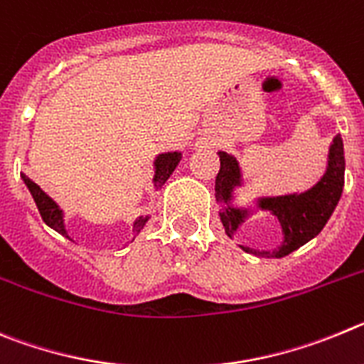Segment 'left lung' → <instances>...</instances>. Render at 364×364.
<instances>
[{"label": "left lung", "mask_w": 364, "mask_h": 364, "mask_svg": "<svg viewBox=\"0 0 364 364\" xmlns=\"http://www.w3.org/2000/svg\"><path fill=\"white\" fill-rule=\"evenodd\" d=\"M219 161H221V166L215 176V199L219 203H227L221 212V221L225 232L232 237V234L237 230L239 223L245 218V210H237L228 205L232 199V188L239 185L241 176H239L237 161L227 152H219ZM343 185H345V152H343L341 136L337 134L330 146L326 174L312 190L301 196H283V198L259 201L261 208L270 210L279 219L281 228L284 232L283 245L274 252H257L247 247L241 248L261 257H283L297 250L323 230L337 201L341 198Z\"/></svg>", "instance_id": "left-lung-1"}]
</instances>
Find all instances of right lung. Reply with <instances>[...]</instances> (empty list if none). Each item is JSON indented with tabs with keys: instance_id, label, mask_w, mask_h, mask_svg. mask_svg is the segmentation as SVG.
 Listing matches in <instances>:
<instances>
[{
	"instance_id": "add662e5",
	"label": "right lung",
	"mask_w": 364,
	"mask_h": 364,
	"mask_svg": "<svg viewBox=\"0 0 364 364\" xmlns=\"http://www.w3.org/2000/svg\"><path fill=\"white\" fill-rule=\"evenodd\" d=\"M179 159H181V154L179 152H168V154H161L158 159H156V176H154V185H156V188H159V186L165 185L166 179L170 178V174L174 172V168L178 166ZM23 181H25V185L28 186V190H31L32 198H34L36 201V206H38L39 214H41V219H43L45 223H47L48 227L54 228L55 232H60L61 235H65V237H68L67 230H65V225H63V214H61L60 206L55 205L54 201H52L50 198H48L47 194H45L43 190L39 188L38 185H36L34 181H32L28 176L21 174ZM146 219L149 218H139L136 221V225H134V228H136V232H139L143 228V225L146 223Z\"/></svg>"
}]
</instances>
